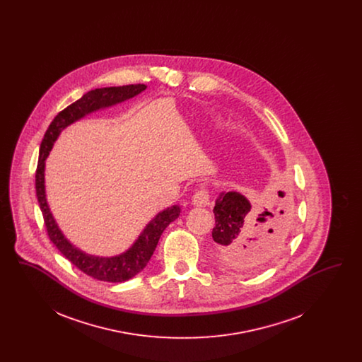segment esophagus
I'll return each mask as SVG.
<instances>
[{
    "mask_svg": "<svg viewBox=\"0 0 362 362\" xmlns=\"http://www.w3.org/2000/svg\"><path fill=\"white\" fill-rule=\"evenodd\" d=\"M192 205L194 206L206 207L210 205V194L205 189H198L192 195Z\"/></svg>",
    "mask_w": 362,
    "mask_h": 362,
    "instance_id": "esophagus-1",
    "label": "esophagus"
}]
</instances>
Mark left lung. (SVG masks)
Returning <instances> with one entry per match:
<instances>
[{
    "label": "left lung",
    "instance_id": "obj_1",
    "mask_svg": "<svg viewBox=\"0 0 362 362\" xmlns=\"http://www.w3.org/2000/svg\"><path fill=\"white\" fill-rule=\"evenodd\" d=\"M278 197L284 198V191H278ZM213 213L216 226L211 236L218 257L235 270H250L274 259L291 221L284 199L255 213L250 201L236 191L220 192Z\"/></svg>",
    "mask_w": 362,
    "mask_h": 362
}]
</instances>
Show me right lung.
<instances>
[{
    "label": "right lung",
    "instance_id": "obj_1",
    "mask_svg": "<svg viewBox=\"0 0 362 362\" xmlns=\"http://www.w3.org/2000/svg\"><path fill=\"white\" fill-rule=\"evenodd\" d=\"M146 89L144 84H132V86H108V88H98L86 92V95L77 102L70 104L65 110H62L52 119L46 134L42 139L40 151H39V161L35 175V187L39 207L43 214L45 225L47 229V235L52 244L59 250V252L73 263L78 270L86 273V276H92L99 281L105 282H124L133 276H137L139 272L148 264L155 252L157 243L160 240L164 229L175 221L180 214V207L173 205L160 211L155 218L145 226L141 232L134 244L121 255L111 258H100L88 255L74 247L70 243L52 217L50 207L46 199L45 189V165L46 158L52 151L54 142L59 136V133L71 124L73 122L84 118L88 114L98 111L100 108L111 107L114 104L122 103L127 99L134 98L138 93Z\"/></svg>",
    "mask_w": 362,
    "mask_h": 362
}]
</instances>
